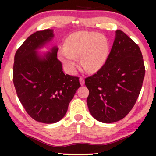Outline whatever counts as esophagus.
Masks as SVG:
<instances>
[{"label": "esophagus", "mask_w": 156, "mask_h": 156, "mask_svg": "<svg viewBox=\"0 0 156 156\" xmlns=\"http://www.w3.org/2000/svg\"><path fill=\"white\" fill-rule=\"evenodd\" d=\"M79 81H80V84L81 86H83V84H84V83H85V81H84V79H83V78H81V77H80V78H79Z\"/></svg>", "instance_id": "34e87169"}]
</instances>
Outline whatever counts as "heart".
I'll list each match as a JSON object with an SVG mask.
<instances>
[{"label":"heart","instance_id":"obj_1","mask_svg":"<svg viewBox=\"0 0 156 156\" xmlns=\"http://www.w3.org/2000/svg\"><path fill=\"white\" fill-rule=\"evenodd\" d=\"M110 51V42L105 35L78 31L67 37L64 47L58 52V57L69 74L76 73L79 56L86 70L96 73L107 62Z\"/></svg>","mask_w":156,"mask_h":156}]
</instances>
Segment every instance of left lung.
Segmentation results:
<instances>
[{"instance_id":"obj_1","label":"left lung","mask_w":156,"mask_h":156,"mask_svg":"<svg viewBox=\"0 0 156 156\" xmlns=\"http://www.w3.org/2000/svg\"><path fill=\"white\" fill-rule=\"evenodd\" d=\"M108 61L85 79L87 103L94 119L103 123L123 119L136 101L145 74L140 48L123 31H115Z\"/></svg>"}]
</instances>
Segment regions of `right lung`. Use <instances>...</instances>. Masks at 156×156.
<instances>
[{"instance_id":"add662e5","label":"right lung","mask_w":156,"mask_h":156,"mask_svg":"<svg viewBox=\"0 0 156 156\" xmlns=\"http://www.w3.org/2000/svg\"><path fill=\"white\" fill-rule=\"evenodd\" d=\"M53 29L37 31L27 38L15 55L13 82L20 101L36 121L58 122L80 87L79 78L65 75L57 58L58 48L39 50L53 40Z\"/></svg>"}]
</instances>
